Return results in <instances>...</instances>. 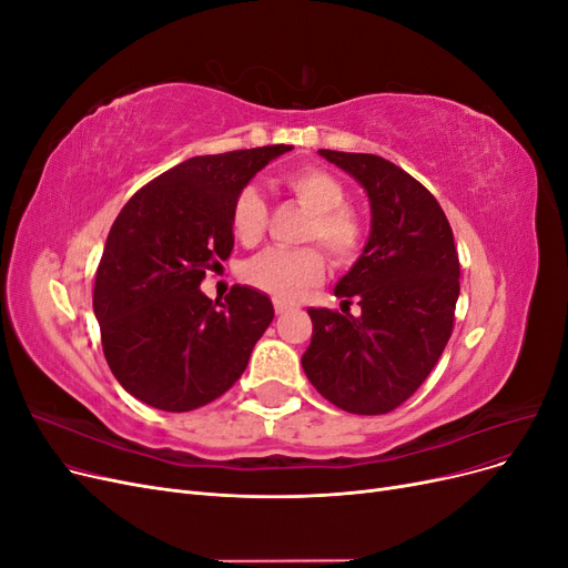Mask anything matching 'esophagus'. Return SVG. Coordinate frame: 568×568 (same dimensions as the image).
<instances>
[{
    "mask_svg": "<svg viewBox=\"0 0 568 568\" xmlns=\"http://www.w3.org/2000/svg\"><path fill=\"white\" fill-rule=\"evenodd\" d=\"M288 311H294V303H288V301H284V298H274V313L284 315V313H288Z\"/></svg>",
    "mask_w": 568,
    "mask_h": 568,
    "instance_id": "34e87169",
    "label": "esophagus"
}]
</instances>
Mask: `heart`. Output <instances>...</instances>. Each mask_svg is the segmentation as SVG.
<instances>
[{"label": "heart", "mask_w": 568, "mask_h": 568, "mask_svg": "<svg viewBox=\"0 0 568 568\" xmlns=\"http://www.w3.org/2000/svg\"><path fill=\"white\" fill-rule=\"evenodd\" d=\"M284 186L311 213L303 242H317L336 265H348L359 255L367 239L365 220L346 205V189L322 168L305 165L288 170ZM267 222V203L253 184L244 186L232 201L230 225L239 242H261ZM324 274V253L317 246L267 248L244 263L242 277L274 298H296Z\"/></svg>", "instance_id": "b5f03b06"}]
</instances>
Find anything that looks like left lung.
<instances>
[{
    "mask_svg": "<svg viewBox=\"0 0 568 568\" xmlns=\"http://www.w3.org/2000/svg\"><path fill=\"white\" fill-rule=\"evenodd\" d=\"M365 186L372 230L363 255L338 280L341 311L307 307L313 341L303 372L336 407L386 415L415 393L453 334L459 257L434 194L374 153L320 149ZM364 311L351 316L349 301Z\"/></svg>",
    "mask_w": 568,
    "mask_h": 568,
    "instance_id": "1",
    "label": "left lung"
}]
</instances>
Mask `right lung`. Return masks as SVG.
<instances>
[{"instance_id":"right-lung-1","label":"right lung","mask_w":568,"mask_h":568,"mask_svg":"<svg viewBox=\"0 0 568 568\" xmlns=\"http://www.w3.org/2000/svg\"><path fill=\"white\" fill-rule=\"evenodd\" d=\"M291 149L194 156L142 186L115 217L92 303L106 363L136 400L189 412L244 374L274 317L272 301L236 284L213 303L201 282L234 248V196Z\"/></svg>"}]
</instances>
